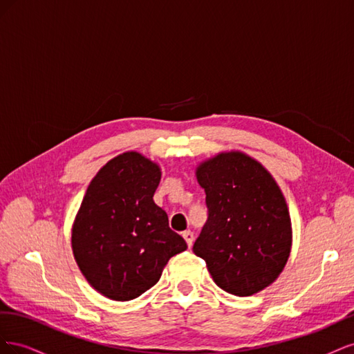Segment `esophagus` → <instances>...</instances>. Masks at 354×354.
Wrapping results in <instances>:
<instances>
[{"label": "esophagus", "instance_id": "1", "mask_svg": "<svg viewBox=\"0 0 354 354\" xmlns=\"http://www.w3.org/2000/svg\"><path fill=\"white\" fill-rule=\"evenodd\" d=\"M183 238H185V241H186L187 246L190 248V246L194 245V239H195V236H194V232H190V230L183 232Z\"/></svg>", "mask_w": 354, "mask_h": 354}]
</instances>
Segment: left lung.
Segmentation results:
<instances>
[{
    "mask_svg": "<svg viewBox=\"0 0 354 354\" xmlns=\"http://www.w3.org/2000/svg\"><path fill=\"white\" fill-rule=\"evenodd\" d=\"M208 220L194 252L224 291L248 297L273 283L291 252L288 205L272 174L242 152L209 158L196 168Z\"/></svg>",
    "mask_w": 354,
    "mask_h": 354,
    "instance_id": "obj_1",
    "label": "left lung"
}]
</instances>
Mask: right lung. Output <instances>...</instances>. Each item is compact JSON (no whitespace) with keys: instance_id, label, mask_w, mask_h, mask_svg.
<instances>
[{"instance_id":"obj_1","label":"right lung","mask_w":354,"mask_h":354,"mask_svg":"<svg viewBox=\"0 0 354 354\" xmlns=\"http://www.w3.org/2000/svg\"><path fill=\"white\" fill-rule=\"evenodd\" d=\"M160 169L137 152L111 159L85 192L72 227L80 270L115 301L140 297L158 281L171 257L187 245L153 202Z\"/></svg>"}]
</instances>
